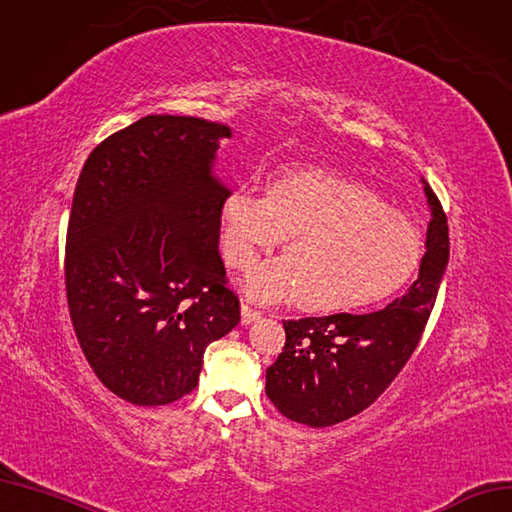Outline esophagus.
<instances>
[{
	"label": "esophagus",
	"mask_w": 512,
	"mask_h": 512,
	"mask_svg": "<svg viewBox=\"0 0 512 512\" xmlns=\"http://www.w3.org/2000/svg\"><path fill=\"white\" fill-rule=\"evenodd\" d=\"M260 315L262 313L258 309H254L252 305H248V303L241 305V324H252V322L260 320Z\"/></svg>",
	"instance_id": "1"
}]
</instances>
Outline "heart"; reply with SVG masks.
I'll use <instances>...</instances> for the list:
<instances>
[{
    "instance_id": "heart-1",
    "label": "heart",
    "mask_w": 512,
    "mask_h": 512,
    "mask_svg": "<svg viewBox=\"0 0 512 512\" xmlns=\"http://www.w3.org/2000/svg\"><path fill=\"white\" fill-rule=\"evenodd\" d=\"M288 237L286 258L260 264L245 281L258 301L296 296L311 311H349L400 290L417 271V226L373 190L322 169H292L267 197L235 190L222 207V252L250 269Z\"/></svg>"
}]
</instances>
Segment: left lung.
<instances>
[{
	"label": "left lung",
	"instance_id": "left-lung-1",
	"mask_svg": "<svg viewBox=\"0 0 512 512\" xmlns=\"http://www.w3.org/2000/svg\"><path fill=\"white\" fill-rule=\"evenodd\" d=\"M424 184L432 220L407 294L373 313L284 320L286 345L267 368V396L284 417L311 428L341 424L368 409L413 356L449 262L447 216Z\"/></svg>",
	"mask_w": 512,
	"mask_h": 512
}]
</instances>
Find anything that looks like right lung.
I'll return each instance as SVG.
<instances>
[{"label": "right lung", "mask_w": 512, "mask_h": 512, "mask_svg": "<svg viewBox=\"0 0 512 512\" xmlns=\"http://www.w3.org/2000/svg\"><path fill=\"white\" fill-rule=\"evenodd\" d=\"M231 129L144 116L88 154L65 239L69 317L93 373L137 407L195 390L209 343L241 320L218 252Z\"/></svg>", "instance_id": "right-lung-1"}]
</instances>
